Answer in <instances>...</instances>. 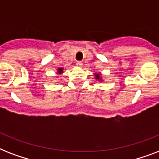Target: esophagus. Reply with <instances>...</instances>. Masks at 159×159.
Masks as SVG:
<instances>
[{"label": "esophagus", "instance_id": "obj_1", "mask_svg": "<svg viewBox=\"0 0 159 159\" xmlns=\"http://www.w3.org/2000/svg\"><path fill=\"white\" fill-rule=\"evenodd\" d=\"M76 64H77V66H79V67H82V62H81V61H77V62H76Z\"/></svg>", "mask_w": 159, "mask_h": 159}]
</instances>
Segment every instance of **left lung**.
Instances as JSON below:
<instances>
[{
	"label": "left lung",
	"mask_w": 159,
	"mask_h": 159,
	"mask_svg": "<svg viewBox=\"0 0 159 159\" xmlns=\"http://www.w3.org/2000/svg\"><path fill=\"white\" fill-rule=\"evenodd\" d=\"M96 77H96V78H97V79H100V75L99 74L96 75Z\"/></svg>",
	"instance_id": "left-lung-1"
}]
</instances>
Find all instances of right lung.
<instances>
[{"label":"right lung","mask_w":159,"mask_h":159,"mask_svg":"<svg viewBox=\"0 0 159 159\" xmlns=\"http://www.w3.org/2000/svg\"><path fill=\"white\" fill-rule=\"evenodd\" d=\"M58 72H59V73H62V68H59V69H58Z\"/></svg>","instance_id":"obj_1"}]
</instances>
